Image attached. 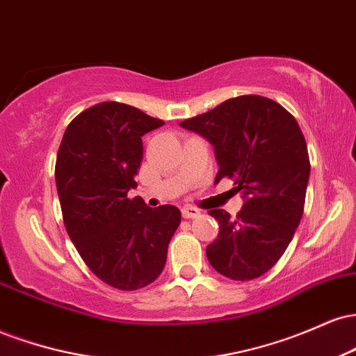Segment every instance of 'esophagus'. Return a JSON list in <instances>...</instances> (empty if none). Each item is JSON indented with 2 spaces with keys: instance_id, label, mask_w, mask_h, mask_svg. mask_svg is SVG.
Listing matches in <instances>:
<instances>
[{
  "instance_id": "obj_1",
  "label": "esophagus",
  "mask_w": 356,
  "mask_h": 356,
  "mask_svg": "<svg viewBox=\"0 0 356 356\" xmlns=\"http://www.w3.org/2000/svg\"><path fill=\"white\" fill-rule=\"evenodd\" d=\"M199 216H201V212H199V209H195V207H192V206L182 207V218L195 219V218H199Z\"/></svg>"
}]
</instances>
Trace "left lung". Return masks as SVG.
I'll list each match as a JSON object with an SVG mask.
<instances>
[{
  "label": "left lung",
  "instance_id": "8db88e82",
  "mask_svg": "<svg viewBox=\"0 0 356 356\" xmlns=\"http://www.w3.org/2000/svg\"><path fill=\"white\" fill-rule=\"evenodd\" d=\"M179 125L211 142L216 182L229 177L244 199L236 218L209 211L219 222L206 248L211 266L234 281L263 276L291 243L305 209L309 157L296 118L266 97L241 95Z\"/></svg>",
  "mask_w": 356,
  "mask_h": 356
}]
</instances>
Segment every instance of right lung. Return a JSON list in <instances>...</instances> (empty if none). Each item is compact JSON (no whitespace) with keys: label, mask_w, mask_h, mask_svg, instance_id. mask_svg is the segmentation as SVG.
Instances as JSON below:
<instances>
[{"label":"right lung","mask_w":356,"mask_h":356,"mask_svg":"<svg viewBox=\"0 0 356 356\" xmlns=\"http://www.w3.org/2000/svg\"><path fill=\"white\" fill-rule=\"evenodd\" d=\"M162 125L136 107L102 102L73 118L56 155V191L68 236L90 271L122 291L157 280L181 224L175 206L150 209L142 197L127 195L137 187L142 137Z\"/></svg>","instance_id":"add662e5"}]
</instances>
